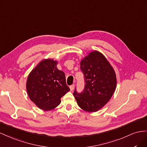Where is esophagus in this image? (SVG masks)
Returning <instances> with one entry per match:
<instances>
[{
	"instance_id": "esophagus-1",
	"label": "esophagus",
	"mask_w": 147,
	"mask_h": 147,
	"mask_svg": "<svg viewBox=\"0 0 147 147\" xmlns=\"http://www.w3.org/2000/svg\"><path fill=\"white\" fill-rule=\"evenodd\" d=\"M74 86H75V85H74V84H73V85H71V86H69V89H70V90H71V91H72V90L74 89Z\"/></svg>"
}]
</instances>
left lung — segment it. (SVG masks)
<instances>
[{
    "mask_svg": "<svg viewBox=\"0 0 147 147\" xmlns=\"http://www.w3.org/2000/svg\"><path fill=\"white\" fill-rule=\"evenodd\" d=\"M86 84L81 93L75 89L74 96L83 110L97 111L108 103L116 86L115 71L103 54L92 52L81 61Z\"/></svg>",
    "mask_w": 147,
    "mask_h": 147,
    "instance_id": "obj_1",
    "label": "left lung"
}]
</instances>
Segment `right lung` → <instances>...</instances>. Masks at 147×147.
<instances>
[{
    "label": "right lung",
    "mask_w": 147,
    "mask_h": 147,
    "mask_svg": "<svg viewBox=\"0 0 147 147\" xmlns=\"http://www.w3.org/2000/svg\"><path fill=\"white\" fill-rule=\"evenodd\" d=\"M57 61H40L29 74L26 89L29 98L40 109L48 111L56 108L60 98L69 91L65 74L57 68Z\"/></svg>",
    "instance_id": "obj_1"
}]
</instances>
